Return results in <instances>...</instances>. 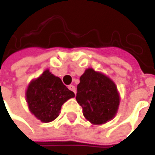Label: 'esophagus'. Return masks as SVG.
<instances>
[{
	"instance_id": "obj_1",
	"label": "esophagus",
	"mask_w": 155,
	"mask_h": 155,
	"mask_svg": "<svg viewBox=\"0 0 155 155\" xmlns=\"http://www.w3.org/2000/svg\"><path fill=\"white\" fill-rule=\"evenodd\" d=\"M68 88H69V90H70V91H73V92L76 94V88H75V86H73V85H69Z\"/></svg>"
}]
</instances>
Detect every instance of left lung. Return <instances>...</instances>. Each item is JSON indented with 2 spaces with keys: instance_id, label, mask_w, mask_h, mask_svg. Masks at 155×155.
<instances>
[{
  "instance_id": "1",
  "label": "left lung",
  "mask_w": 155,
  "mask_h": 155,
  "mask_svg": "<svg viewBox=\"0 0 155 155\" xmlns=\"http://www.w3.org/2000/svg\"><path fill=\"white\" fill-rule=\"evenodd\" d=\"M76 100L85 119L94 125L111 121L118 111L120 94L114 81L102 72L88 68L80 77Z\"/></svg>"
}]
</instances>
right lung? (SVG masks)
I'll use <instances>...</instances> for the list:
<instances>
[{
	"mask_svg": "<svg viewBox=\"0 0 155 155\" xmlns=\"http://www.w3.org/2000/svg\"><path fill=\"white\" fill-rule=\"evenodd\" d=\"M75 94L49 70L31 81L26 91L30 112L42 122H50L58 116L62 105Z\"/></svg>",
	"mask_w": 155,
	"mask_h": 155,
	"instance_id": "1",
	"label": "right lung"
}]
</instances>
